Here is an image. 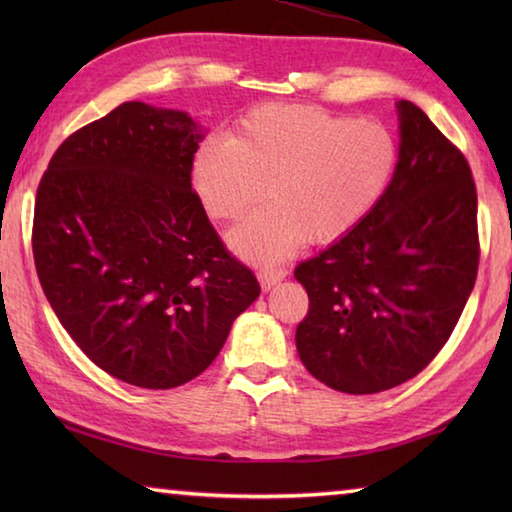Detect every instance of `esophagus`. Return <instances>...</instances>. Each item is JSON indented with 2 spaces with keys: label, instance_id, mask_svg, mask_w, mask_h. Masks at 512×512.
<instances>
[{
  "label": "esophagus",
  "instance_id": "1",
  "mask_svg": "<svg viewBox=\"0 0 512 512\" xmlns=\"http://www.w3.org/2000/svg\"><path fill=\"white\" fill-rule=\"evenodd\" d=\"M259 284H262V289L268 291L271 287H275L277 282H282L284 277H287V268H259Z\"/></svg>",
  "mask_w": 512,
  "mask_h": 512
}]
</instances>
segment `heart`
I'll use <instances>...</instances> for the list:
<instances>
[{
    "instance_id": "obj_1",
    "label": "heart",
    "mask_w": 512,
    "mask_h": 512,
    "mask_svg": "<svg viewBox=\"0 0 512 512\" xmlns=\"http://www.w3.org/2000/svg\"><path fill=\"white\" fill-rule=\"evenodd\" d=\"M397 140L384 124L318 106H262L232 137H207L194 158V189L207 214L237 221L266 194L271 203L232 230L255 262L289 255L302 239L325 244L366 219L391 187Z\"/></svg>"
}]
</instances>
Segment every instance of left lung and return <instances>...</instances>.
I'll return each instance as SVG.
<instances>
[{
  "mask_svg": "<svg viewBox=\"0 0 512 512\" xmlns=\"http://www.w3.org/2000/svg\"><path fill=\"white\" fill-rule=\"evenodd\" d=\"M391 187L348 235L296 268L309 311L305 368L350 395L413 379L443 350L479 271L476 187L465 155L411 101Z\"/></svg>",
  "mask_w": 512,
  "mask_h": 512,
  "instance_id": "left-lung-1",
  "label": "left lung"
}]
</instances>
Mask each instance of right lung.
<instances>
[{"instance_id":"1","label":"right lung","mask_w":512,"mask_h":512,"mask_svg":"<svg viewBox=\"0 0 512 512\" xmlns=\"http://www.w3.org/2000/svg\"><path fill=\"white\" fill-rule=\"evenodd\" d=\"M201 142L185 112L126 101L58 146L36 194L33 259L60 325L153 391L201 375L259 296L192 189Z\"/></svg>"}]
</instances>
